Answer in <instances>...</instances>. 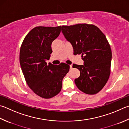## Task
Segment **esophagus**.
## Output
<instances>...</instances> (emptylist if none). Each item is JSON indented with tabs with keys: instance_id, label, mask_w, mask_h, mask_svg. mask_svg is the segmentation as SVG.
<instances>
[{
	"instance_id": "esophagus-1",
	"label": "esophagus",
	"mask_w": 129,
	"mask_h": 129,
	"mask_svg": "<svg viewBox=\"0 0 129 129\" xmlns=\"http://www.w3.org/2000/svg\"><path fill=\"white\" fill-rule=\"evenodd\" d=\"M70 69H72V65H70Z\"/></svg>"
}]
</instances>
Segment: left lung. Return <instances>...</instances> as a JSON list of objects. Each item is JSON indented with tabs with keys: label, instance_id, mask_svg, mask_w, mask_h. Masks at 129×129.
Masks as SVG:
<instances>
[{
	"label": "left lung",
	"instance_id": "8db88e82",
	"mask_svg": "<svg viewBox=\"0 0 129 129\" xmlns=\"http://www.w3.org/2000/svg\"><path fill=\"white\" fill-rule=\"evenodd\" d=\"M61 31L73 46L74 55H82L84 65H73L80 71L75 79L79 90L87 94L97 93L108 80L112 51L105 35L93 25L62 26Z\"/></svg>",
	"mask_w": 129,
	"mask_h": 129
}]
</instances>
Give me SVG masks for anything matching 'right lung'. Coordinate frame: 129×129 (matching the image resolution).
Returning a JSON list of instances; mask_svg holds the SVG:
<instances>
[{"mask_svg":"<svg viewBox=\"0 0 129 129\" xmlns=\"http://www.w3.org/2000/svg\"><path fill=\"white\" fill-rule=\"evenodd\" d=\"M61 32L57 27H34L25 37L20 52V63L26 82L33 91L44 99L57 95L69 65L46 62L52 52L51 44Z\"/></svg>","mask_w":129,"mask_h":129,"instance_id":"add662e5","label":"right lung"}]
</instances>
